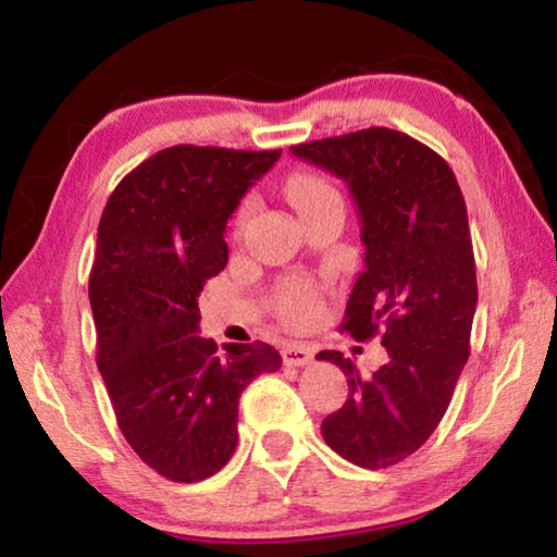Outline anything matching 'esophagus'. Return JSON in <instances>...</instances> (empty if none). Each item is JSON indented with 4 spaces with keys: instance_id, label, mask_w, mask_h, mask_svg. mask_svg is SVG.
Instances as JSON below:
<instances>
[{
    "instance_id": "obj_1",
    "label": "esophagus",
    "mask_w": 557,
    "mask_h": 557,
    "mask_svg": "<svg viewBox=\"0 0 557 557\" xmlns=\"http://www.w3.org/2000/svg\"><path fill=\"white\" fill-rule=\"evenodd\" d=\"M314 359V349L307 347V344H287L285 349H282V361H285L287 367H305L310 364Z\"/></svg>"
}]
</instances>
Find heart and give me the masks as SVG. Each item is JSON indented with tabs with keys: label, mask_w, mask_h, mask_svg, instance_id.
I'll return each mask as SVG.
<instances>
[{
	"label": "heart",
	"mask_w": 557,
	"mask_h": 557,
	"mask_svg": "<svg viewBox=\"0 0 557 557\" xmlns=\"http://www.w3.org/2000/svg\"><path fill=\"white\" fill-rule=\"evenodd\" d=\"M285 193L302 218L310 215L312 210L326 206V202L342 200L339 193L334 190L322 175H314V173L289 175ZM247 210H250V202H245L240 208V220L245 218ZM312 307H314V295L305 282H289V285L280 293V312L285 314L287 320H302V317L312 312Z\"/></svg>",
	"instance_id": "heart-1"
}]
</instances>
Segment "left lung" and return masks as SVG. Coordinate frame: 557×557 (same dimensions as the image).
<instances>
[{"instance_id":"1","label":"left lung","mask_w":557,"mask_h":557,"mask_svg":"<svg viewBox=\"0 0 557 557\" xmlns=\"http://www.w3.org/2000/svg\"><path fill=\"white\" fill-rule=\"evenodd\" d=\"M289 151L355 198L364 270L342 330L364 342L382 326L389 355L372 376L342 351L317 355L342 369L351 392L322 436L355 466L386 469L434 434L469 359L479 287L466 202L444 158L401 131L364 128Z\"/></svg>"}]
</instances>
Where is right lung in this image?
<instances>
[{"label": "right lung", "instance_id": "1", "mask_svg": "<svg viewBox=\"0 0 557 557\" xmlns=\"http://www.w3.org/2000/svg\"><path fill=\"white\" fill-rule=\"evenodd\" d=\"M280 153L163 148L103 208L88 277L96 364L121 434L171 481L196 483L231 461L243 389L282 367L264 342L225 344L220 357L198 326L202 285L227 262V220Z\"/></svg>", "mask_w": 557, "mask_h": 557}]
</instances>
